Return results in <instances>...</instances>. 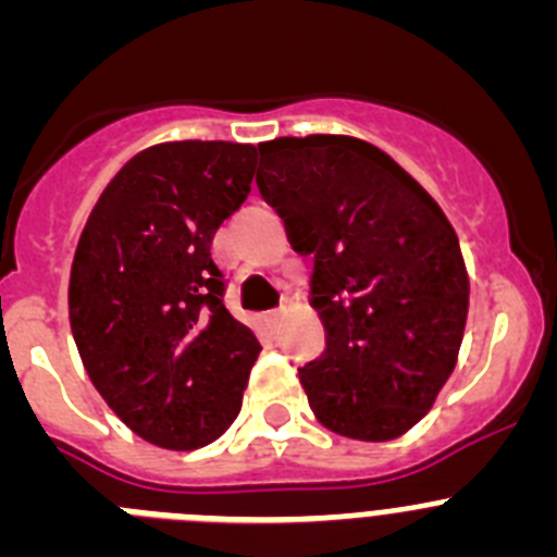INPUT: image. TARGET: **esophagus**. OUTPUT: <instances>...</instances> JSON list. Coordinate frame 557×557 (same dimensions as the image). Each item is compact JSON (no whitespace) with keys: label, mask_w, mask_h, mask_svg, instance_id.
Masks as SVG:
<instances>
[{"label":"esophagus","mask_w":557,"mask_h":557,"mask_svg":"<svg viewBox=\"0 0 557 557\" xmlns=\"http://www.w3.org/2000/svg\"><path fill=\"white\" fill-rule=\"evenodd\" d=\"M284 312H287V309L284 307H278V309H273V312H270V318H273V323H278L284 318Z\"/></svg>","instance_id":"1"}]
</instances>
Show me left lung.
<instances>
[{
	"mask_svg": "<svg viewBox=\"0 0 557 557\" xmlns=\"http://www.w3.org/2000/svg\"><path fill=\"white\" fill-rule=\"evenodd\" d=\"M256 186L293 250L312 256V307L326 348L298 368L326 430L393 441L435 405L457 362L469 273L430 191L354 136L259 145Z\"/></svg>",
	"mask_w": 557,
	"mask_h": 557,
	"instance_id": "1",
	"label": "left lung"
}]
</instances>
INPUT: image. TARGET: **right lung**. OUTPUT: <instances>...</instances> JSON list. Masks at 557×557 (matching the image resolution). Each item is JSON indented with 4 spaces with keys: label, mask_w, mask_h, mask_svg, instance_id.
Segmentation results:
<instances>
[{
    "label": "right lung",
    "mask_w": 557,
    "mask_h": 557,
    "mask_svg": "<svg viewBox=\"0 0 557 557\" xmlns=\"http://www.w3.org/2000/svg\"><path fill=\"white\" fill-rule=\"evenodd\" d=\"M256 147L164 141L133 156L86 220L69 323L91 385L147 444L200 449L239 416L256 334L223 304L214 234L250 195Z\"/></svg>",
    "instance_id": "add662e5"
}]
</instances>
